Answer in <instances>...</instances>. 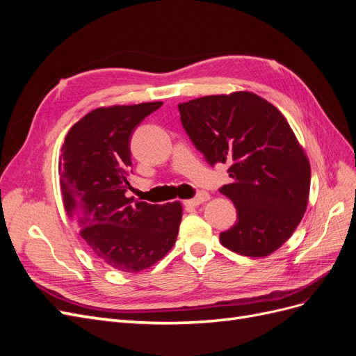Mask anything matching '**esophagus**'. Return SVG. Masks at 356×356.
Returning <instances> with one entry per match:
<instances>
[{
    "label": "esophagus",
    "instance_id": "obj_1",
    "mask_svg": "<svg viewBox=\"0 0 356 356\" xmlns=\"http://www.w3.org/2000/svg\"><path fill=\"white\" fill-rule=\"evenodd\" d=\"M209 199V195L207 191H200L197 193V196H195L193 199H188V200H184V204L186 207H199L200 203L207 202Z\"/></svg>",
    "mask_w": 356,
    "mask_h": 356
}]
</instances>
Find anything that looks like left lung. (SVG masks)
Instances as JSON below:
<instances>
[{
  "mask_svg": "<svg viewBox=\"0 0 356 356\" xmlns=\"http://www.w3.org/2000/svg\"><path fill=\"white\" fill-rule=\"evenodd\" d=\"M178 110L204 160L229 165L233 181L220 193L238 220L220 234L222 246L246 257L275 252L303 218L310 188L309 160L285 117L251 92L203 96Z\"/></svg>",
  "mask_w": 356,
  "mask_h": 356,
  "instance_id": "obj_1",
  "label": "left lung"
}]
</instances>
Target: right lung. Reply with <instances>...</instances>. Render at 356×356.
<instances>
[{
    "mask_svg": "<svg viewBox=\"0 0 356 356\" xmlns=\"http://www.w3.org/2000/svg\"><path fill=\"white\" fill-rule=\"evenodd\" d=\"M161 105L93 110L70 129L62 145L59 174L65 211L93 254L122 272L144 270L177 241L179 202L149 204L126 196L132 134Z\"/></svg>",
    "mask_w": 356,
    "mask_h": 356,
    "instance_id": "1",
    "label": "right lung"
}]
</instances>
